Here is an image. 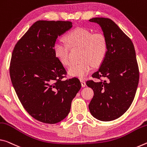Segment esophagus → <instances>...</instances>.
<instances>
[{
	"mask_svg": "<svg viewBox=\"0 0 147 147\" xmlns=\"http://www.w3.org/2000/svg\"><path fill=\"white\" fill-rule=\"evenodd\" d=\"M80 81H81V86H83V87H85V86H86V82H85V81H84V80H83V79H81L80 80Z\"/></svg>",
	"mask_w": 147,
	"mask_h": 147,
	"instance_id": "34e87169",
	"label": "esophagus"
}]
</instances>
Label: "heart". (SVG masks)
<instances>
[{
	"instance_id": "heart-1",
	"label": "heart",
	"mask_w": 147,
	"mask_h": 147,
	"mask_svg": "<svg viewBox=\"0 0 147 147\" xmlns=\"http://www.w3.org/2000/svg\"><path fill=\"white\" fill-rule=\"evenodd\" d=\"M66 42L71 47H82L81 62L72 64L68 69V75L72 78H85L92 70L94 64H100L107 51V42L104 34L92 32L87 28H76L66 35ZM54 53L64 66L70 64L68 45L62 41L54 45Z\"/></svg>"
}]
</instances>
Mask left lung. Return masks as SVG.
Returning <instances> with one entry per match:
<instances>
[{
	"label": "left lung",
	"mask_w": 147,
	"mask_h": 147,
	"mask_svg": "<svg viewBox=\"0 0 147 147\" xmlns=\"http://www.w3.org/2000/svg\"><path fill=\"white\" fill-rule=\"evenodd\" d=\"M89 21L100 26L107 39V51L92 76L105 80L86 82L94 90L88 108L96 119L113 121L129 109L136 95L139 79L136 51L130 38L111 19L94 18Z\"/></svg>",
	"instance_id": "8db88e82"
}]
</instances>
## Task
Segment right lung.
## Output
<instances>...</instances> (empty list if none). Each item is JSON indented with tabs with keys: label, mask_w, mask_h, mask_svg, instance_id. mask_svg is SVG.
<instances>
[{
	"label": "right lung",
	"mask_w": 147,
	"mask_h": 147,
	"mask_svg": "<svg viewBox=\"0 0 147 147\" xmlns=\"http://www.w3.org/2000/svg\"><path fill=\"white\" fill-rule=\"evenodd\" d=\"M72 27L71 21H38L14 47L9 74L19 100L36 120L56 124L70 111L81 87L76 78L62 80L66 71L54 53L57 38Z\"/></svg>",
	"instance_id": "obj_1"
}]
</instances>
